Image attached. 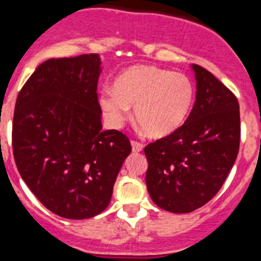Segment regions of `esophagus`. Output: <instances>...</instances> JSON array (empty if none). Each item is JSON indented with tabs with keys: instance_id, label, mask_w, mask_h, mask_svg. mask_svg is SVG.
<instances>
[{
	"instance_id": "obj_1",
	"label": "esophagus",
	"mask_w": 261,
	"mask_h": 261,
	"mask_svg": "<svg viewBox=\"0 0 261 261\" xmlns=\"http://www.w3.org/2000/svg\"><path fill=\"white\" fill-rule=\"evenodd\" d=\"M131 146H133V151H134V153H139V151L143 150V148H144L143 144L139 143V141H135V140L131 141Z\"/></svg>"
}]
</instances>
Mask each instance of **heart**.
Here are the masks:
<instances>
[{
  "instance_id": "b5f03b06",
  "label": "heart",
  "mask_w": 261,
  "mask_h": 261,
  "mask_svg": "<svg viewBox=\"0 0 261 261\" xmlns=\"http://www.w3.org/2000/svg\"><path fill=\"white\" fill-rule=\"evenodd\" d=\"M195 97L191 80L184 74L155 66L128 67L100 94L99 105L112 125L118 126L134 106L135 121L150 138L162 139L178 130Z\"/></svg>"
}]
</instances>
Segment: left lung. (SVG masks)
<instances>
[{
	"label": "left lung",
	"instance_id": "8db88e82",
	"mask_svg": "<svg viewBox=\"0 0 261 261\" xmlns=\"http://www.w3.org/2000/svg\"><path fill=\"white\" fill-rule=\"evenodd\" d=\"M196 99L184 125L145 146L151 200L171 213H190L219 191L240 148V106L212 72L191 65Z\"/></svg>",
	"mask_w": 261,
	"mask_h": 261
}]
</instances>
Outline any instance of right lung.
Segmentation results:
<instances>
[{
	"label": "right lung",
	"instance_id": "right-lung-1",
	"mask_svg": "<svg viewBox=\"0 0 261 261\" xmlns=\"http://www.w3.org/2000/svg\"><path fill=\"white\" fill-rule=\"evenodd\" d=\"M99 55L50 58L17 95L12 150L30 191L52 213L87 219L102 213L131 153L127 136L102 130Z\"/></svg>",
	"mask_w": 261,
	"mask_h": 261
}]
</instances>
